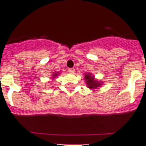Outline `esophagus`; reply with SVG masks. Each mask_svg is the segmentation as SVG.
<instances>
[{"instance_id": "1", "label": "esophagus", "mask_w": 146, "mask_h": 146, "mask_svg": "<svg viewBox=\"0 0 146 146\" xmlns=\"http://www.w3.org/2000/svg\"><path fill=\"white\" fill-rule=\"evenodd\" d=\"M68 72L70 73H75V69H73V68H70L68 70Z\"/></svg>"}]
</instances>
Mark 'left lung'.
<instances>
[{
  "mask_svg": "<svg viewBox=\"0 0 146 146\" xmlns=\"http://www.w3.org/2000/svg\"><path fill=\"white\" fill-rule=\"evenodd\" d=\"M84 80L86 83L87 87L93 90H98V87H100L103 84L101 80H98L95 79V76L91 74V73H87L84 74Z\"/></svg>",
  "mask_w": 146,
  "mask_h": 146,
  "instance_id": "obj_1",
  "label": "left lung"
}]
</instances>
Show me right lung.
Listing matches in <instances>:
<instances>
[{
    "label": "right lung",
    "mask_w": 146,
    "mask_h": 146,
    "mask_svg": "<svg viewBox=\"0 0 146 146\" xmlns=\"http://www.w3.org/2000/svg\"><path fill=\"white\" fill-rule=\"evenodd\" d=\"M59 73H60V72H55L54 73H52V77H51V80H52V81H53L56 78L57 76H59Z\"/></svg>",
    "instance_id": "right-lung-1"
}]
</instances>
